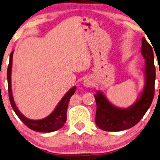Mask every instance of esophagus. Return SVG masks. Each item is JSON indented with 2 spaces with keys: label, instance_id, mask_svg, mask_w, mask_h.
<instances>
[{
  "label": "esophagus",
  "instance_id": "obj_1",
  "mask_svg": "<svg viewBox=\"0 0 160 160\" xmlns=\"http://www.w3.org/2000/svg\"><path fill=\"white\" fill-rule=\"evenodd\" d=\"M94 84V81L91 77H88V78H85L83 82V85L84 86L86 87V88H88V87H91L92 85H93Z\"/></svg>",
  "mask_w": 160,
  "mask_h": 160
}]
</instances>
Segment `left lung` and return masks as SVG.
I'll use <instances>...</instances> for the list:
<instances>
[{
  "label": "left lung",
  "mask_w": 160,
  "mask_h": 160,
  "mask_svg": "<svg viewBox=\"0 0 160 160\" xmlns=\"http://www.w3.org/2000/svg\"><path fill=\"white\" fill-rule=\"evenodd\" d=\"M141 53L145 59V84L141 95L134 104L128 108H118L112 104L100 90L95 95L97 105L95 121L102 130L118 132L133 127L140 121L152 104L156 68L152 48L145 38H142Z\"/></svg>",
  "instance_id": "left-lung-1"
}]
</instances>
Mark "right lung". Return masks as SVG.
Here are the masks:
<instances>
[{
	"instance_id": "add662e5",
	"label": "right lung",
	"mask_w": 160,
	"mask_h": 160,
	"mask_svg": "<svg viewBox=\"0 0 160 160\" xmlns=\"http://www.w3.org/2000/svg\"><path fill=\"white\" fill-rule=\"evenodd\" d=\"M13 53H14V52H11V55H10L7 78H8L10 102H11V105L12 106L13 109H14V112L16 113V115L18 116L21 121L25 126H27L29 129L34 130V131L40 132H55L56 130L61 129L66 122V113L69 100H70V98L72 96V95L75 93V90H76V87L74 86L68 90V92L64 95L63 98L59 102L56 108L54 109V111L49 116L42 118V119L38 120H33L28 118L27 117L24 116L19 111L18 107L16 106L14 97H13L12 90H11V69H12Z\"/></svg>"
}]
</instances>
